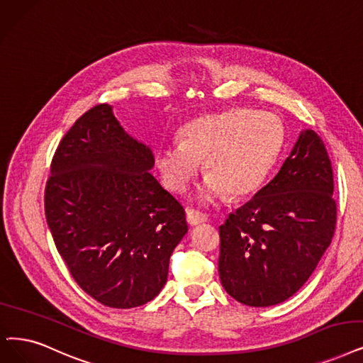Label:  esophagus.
I'll use <instances>...</instances> for the list:
<instances>
[{"label":"esophagus","mask_w":363,"mask_h":363,"mask_svg":"<svg viewBox=\"0 0 363 363\" xmlns=\"http://www.w3.org/2000/svg\"><path fill=\"white\" fill-rule=\"evenodd\" d=\"M186 219H187V223L195 226V225L207 222V214L201 213L198 210H194V208H187L186 210Z\"/></svg>","instance_id":"esophagus-1"}]
</instances>
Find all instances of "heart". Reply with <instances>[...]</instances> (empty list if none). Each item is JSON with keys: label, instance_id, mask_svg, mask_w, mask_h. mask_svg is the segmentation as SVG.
<instances>
[{"label": "heart", "instance_id": "b5f03b06", "mask_svg": "<svg viewBox=\"0 0 363 363\" xmlns=\"http://www.w3.org/2000/svg\"><path fill=\"white\" fill-rule=\"evenodd\" d=\"M180 138L156 152V165L171 191L183 192L204 161L202 199L213 201L225 192L242 198L259 189L277 161L284 126L269 111L230 108L184 123Z\"/></svg>", "mask_w": 363, "mask_h": 363}]
</instances>
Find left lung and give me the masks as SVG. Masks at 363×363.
Listing matches in <instances>:
<instances>
[{
  "label": "left lung",
  "instance_id": "1",
  "mask_svg": "<svg viewBox=\"0 0 363 363\" xmlns=\"http://www.w3.org/2000/svg\"><path fill=\"white\" fill-rule=\"evenodd\" d=\"M326 147L302 131L275 177L219 226L225 291L249 307H269L303 286L335 234L337 202Z\"/></svg>",
  "mask_w": 363,
  "mask_h": 363
}]
</instances>
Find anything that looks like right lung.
Returning a JSON list of instances; mask_svg holds the SVG:
<instances>
[{
  "mask_svg": "<svg viewBox=\"0 0 363 363\" xmlns=\"http://www.w3.org/2000/svg\"><path fill=\"white\" fill-rule=\"evenodd\" d=\"M152 150L129 137L108 104L82 114L57 146L45 213L57 252L83 291L103 306L152 301L187 232L180 202L149 169Z\"/></svg>",
  "mask_w": 363,
  "mask_h": 363,
  "instance_id": "obj_1",
  "label": "right lung"
}]
</instances>
